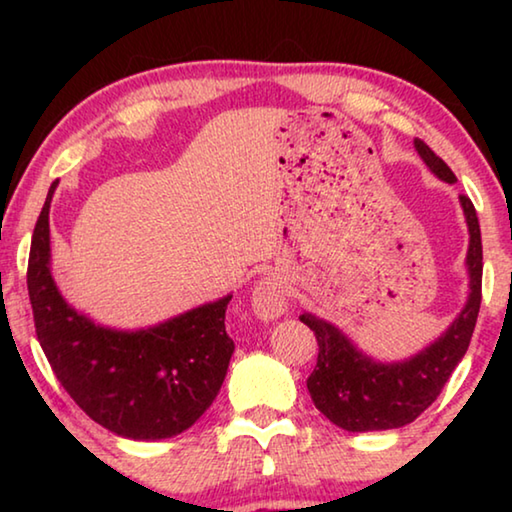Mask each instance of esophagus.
Listing matches in <instances>:
<instances>
[{"label":"esophagus","mask_w":512,"mask_h":512,"mask_svg":"<svg viewBox=\"0 0 512 512\" xmlns=\"http://www.w3.org/2000/svg\"><path fill=\"white\" fill-rule=\"evenodd\" d=\"M253 311L259 320L271 323L287 311V287L282 277L268 275L253 291Z\"/></svg>","instance_id":"34e87169"}]
</instances>
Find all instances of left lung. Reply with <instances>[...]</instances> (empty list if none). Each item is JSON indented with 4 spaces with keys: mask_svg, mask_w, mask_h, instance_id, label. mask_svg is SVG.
<instances>
[{
    "mask_svg": "<svg viewBox=\"0 0 512 512\" xmlns=\"http://www.w3.org/2000/svg\"><path fill=\"white\" fill-rule=\"evenodd\" d=\"M413 144L433 176L449 185L456 183L452 169L427 144L422 140ZM458 201L470 232L465 257L470 293L454 323L427 348L404 361H375L361 352L336 325L309 311L300 316L318 341L316 368L307 379L309 395L316 409L336 427L357 433L404 427L424 413V409H429L465 357L481 307L483 248L472 201L467 196H458Z\"/></svg>",
    "mask_w": 512,
    "mask_h": 512,
    "instance_id": "8db88e82",
    "label": "left lung"
}]
</instances>
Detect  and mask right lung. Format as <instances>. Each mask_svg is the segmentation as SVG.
Listing matches in <instances>:
<instances>
[{"label": "right lung", "instance_id": "right-lung-1", "mask_svg": "<svg viewBox=\"0 0 512 512\" xmlns=\"http://www.w3.org/2000/svg\"><path fill=\"white\" fill-rule=\"evenodd\" d=\"M51 185L31 239L27 287L40 348L69 397L101 427L131 440L173 438L219 395L235 343L225 332L232 293L144 329L94 323L51 275Z\"/></svg>", "mask_w": 512, "mask_h": 512}]
</instances>
